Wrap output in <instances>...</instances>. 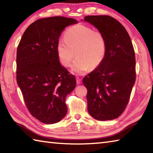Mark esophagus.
<instances>
[{"label":"esophagus","mask_w":153,"mask_h":153,"mask_svg":"<svg viewBox=\"0 0 153 153\" xmlns=\"http://www.w3.org/2000/svg\"><path fill=\"white\" fill-rule=\"evenodd\" d=\"M76 82H77V84H80L82 83V79L79 77H76Z\"/></svg>","instance_id":"34e87169"}]
</instances>
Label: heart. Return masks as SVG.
I'll return each instance as SVG.
<instances>
[{
	"mask_svg": "<svg viewBox=\"0 0 153 153\" xmlns=\"http://www.w3.org/2000/svg\"><path fill=\"white\" fill-rule=\"evenodd\" d=\"M105 51L106 43L104 35L83 25L68 29L65 33V39H59L57 45L59 61L65 67L70 65L75 52L76 59L71 65V71L78 75L98 67Z\"/></svg>",
	"mask_w": 153,
	"mask_h": 153,
	"instance_id": "heart-1",
	"label": "heart"
}]
</instances>
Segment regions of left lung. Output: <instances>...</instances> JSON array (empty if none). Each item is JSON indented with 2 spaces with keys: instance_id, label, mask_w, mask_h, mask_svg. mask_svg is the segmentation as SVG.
Segmentation results:
<instances>
[{
  "instance_id": "8db88e82",
  "label": "left lung",
  "mask_w": 153,
  "mask_h": 153,
  "mask_svg": "<svg viewBox=\"0 0 153 153\" xmlns=\"http://www.w3.org/2000/svg\"><path fill=\"white\" fill-rule=\"evenodd\" d=\"M84 21L95 27L106 43L103 61L83 79L88 90V110L98 120H113L124 112L134 85V48L126 29L115 19L86 16Z\"/></svg>"
}]
</instances>
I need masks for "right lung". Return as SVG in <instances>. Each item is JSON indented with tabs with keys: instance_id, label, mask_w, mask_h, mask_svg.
Listing matches in <instances>:
<instances>
[{
	"instance_id": "1",
	"label": "right lung",
	"mask_w": 153,
	"mask_h": 153,
	"mask_svg": "<svg viewBox=\"0 0 153 153\" xmlns=\"http://www.w3.org/2000/svg\"><path fill=\"white\" fill-rule=\"evenodd\" d=\"M77 21L63 16L30 24L16 51V82L30 113L41 123H57L68 112L65 98L76 80L60 64L57 45L62 30Z\"/></svg>"
}]
</instances>
